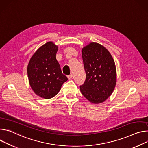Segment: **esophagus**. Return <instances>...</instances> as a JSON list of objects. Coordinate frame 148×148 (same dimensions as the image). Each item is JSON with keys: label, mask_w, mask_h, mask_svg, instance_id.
Returning a JSON list of instances; mask_svg holds the SVG:
<instances>
[{"label": "esophagus", "mask_w": 148, "mask_h": 148, "mask_svg": "<svg viewBox=\"0 0 148 148\" xmlns=\"http://www.w3.org/2000/svg\"><path fill=\"white\" fill-rule=\"evenodd\" d=\"M72 76H73L72 74H71V75H68V79H69V80L71 79H72Z\"/></svg>", "instance_id": "34e87169"}]
</instances>
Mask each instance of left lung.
<instances>
[{
  "instance_id": "8db88e82",
  "label": "left lung",
  "mask_w": 148,
  "mask_h": 148,
  "mask_svg": "<svg viewBox=\"0 0 148 148\" xmlns=\"http://www.w3.org/2000/svg\"><path fill=\"white\" fill-rule=\"evenodd\" d=\"M86 80L80 86V92L91 103L105 101L113 93L116 84L114 61L108 49L91 42L82 49Z\"/></svg>"
}]
</instances>
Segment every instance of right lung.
I'll return each mask as SVG.
<instances>
[{
  "instance_id": "1",
  "label": "right lung",
  "mask_w": 148,
  "mask_h": 148,
  "mask_svg": "<svg viewBox=\"0 0 148 148\" xmlns=\"http://www.w3.org/2000/svg\"><path fill=\"white\" fill-rule=\"evenodd\" d=\"M58 50V46L48 42L33 55L27 65V76L32 89L45 99L56 95L63 84L68 80L56 60Z\"/></svg>"
}]
</instances>
